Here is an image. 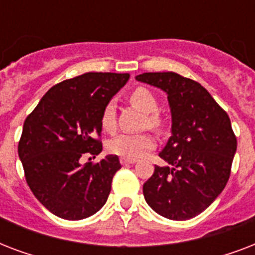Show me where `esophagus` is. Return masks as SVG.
I'll return each instance as SVG.
<instances>
[{
    "label": "esophagus",
    "instance_id": "1",
    "mask_svg": "<svg viewBox=\"0 0 255 255\" xmlns=\"http://www.w3.org/2000/svg\"><path fill=\"white\" fill-rule=\"evenodd\" d=\"M136 161H137V160H135V159H124V157H122V159H120V163L123 164V165H128V164H135Z\"/></svg>",
    "mask_w": 255,
    "mask_h": 255
}]
</instances>
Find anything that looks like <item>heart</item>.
Masks as SVG:
<instances>
[{
  "instance_id": "b5f03b06",
  "label": "heart",
  "mask_w": 255,
  "mask_h": 255,
  "mask_svg": "<svg viewBox=\"0 0 255 255\" xmlns=\"http://www.w3.org/2000/svg\"><path fill=\"white\" fill-rule=\"evenodd\" d=\"M132 104L140 108L141 111L148 114L147 123L149 127L159 128L161 127V120L155 112L157 111V100L155 95L149 90L144 87H137L133 90L129 96ZM100 123L104 131L112 132L116 127L115 119V106L108 103L104 107L100 118ZM156 141L153 136L149 133H119L115 137L108 140V151L118 155L124 159H137L145 155L147 152L153 149Z\"/></svg>"
}]
</instances>
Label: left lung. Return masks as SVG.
<instances>
[{"instance_id": "obj_1", "label": "left lung", "mask_w": 255, "mask_h": 255, "mask_svg": "<svg viewBox=\"0 0 255 255\" xmlns=\"http://www.w3.org/2000/svg\"><path fill=\"white\" fill-rule=\"evenodd\" d=\"M136 81L163 90L172 115V136L159 156L167 163L143 185L156 213L185 221L202 213L229 180L237 139L228 114L200 83L176 73H144Z\"/></svg>"}]
</instances>
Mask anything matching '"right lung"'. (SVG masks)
I'll return each instance as SVG.
<instances>
[{
  "label": "right lung",
  "mask_w": 255,
  "mask_h": 255,
  "mask_svg": "<svg viewBox=\"0 0 255 255\" xmlns=\"http://www.w3.org/2000/svg\"><path fill=\"white\" fill-rule=\"evenodd\" d=\"M129 74L86 73L53 86L26 118L18 144L27 185L46 209L83 220L106 204L119 157L82 163L102 152V112ZM91 160V157H90Z\"/></svg>",
  "instance_id": "add662e5"
}]
</instances>
